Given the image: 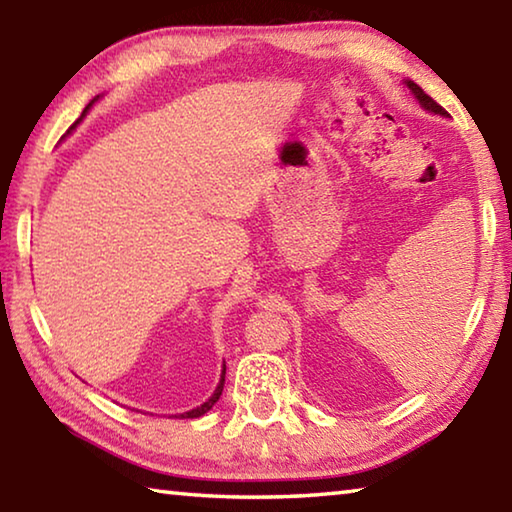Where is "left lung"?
<instances>
[{"mask_svg":"<svg viewBox=\"0 0 512 512\" xmlns=\"http://www.w3.org/2000/svg\"><path fill=\"white\" fill-rule=\"evenodd\" d=\"M406 85H409V90L415 94V99L420 101V106L422 108H427V110H431V112H436V115H447V110L443 108V106H438L436 101H433L427 92H424L418 83H413V81H406Z\"/></svg>","mask_w":512,"mask_h":512,"instance_id":"8db88e82","label":"left lung"}]
</instances>
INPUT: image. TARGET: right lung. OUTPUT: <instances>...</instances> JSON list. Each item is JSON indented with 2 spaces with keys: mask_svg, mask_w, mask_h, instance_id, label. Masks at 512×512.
I'll return each instance as SVG.
<instances>
[{
  "mask_svg": "<svg viewBox=\"0 0 512 512\" xmlns=\"http://www.w3.org/2000/svg\"><path fill=\"white\" fill-rule=\"evenodd\" d=\"M90 106H92V103H88V106H85V110H83V115H85V112H88L90 110ZM81 115V117H83ZM81 121V119H79ZM79 121H76V124H79ZM74 124V126H76ZM72 126V128H74ZM223 381H225V366H223V372H221V381H219V386H216V391H214V395L210 397V400H207V402H203L201 406H196V409H192V411H187V413H183V415H180V418H201V415L203 413H207V411H210L212 409V406L216 404V402H219V397H221V393H223Z\"/></svg>",
  "mask_w": 512,
  "mask_h": 512,
  "instance_id": "1",
  "label": "right lung"
}]
</instances>
